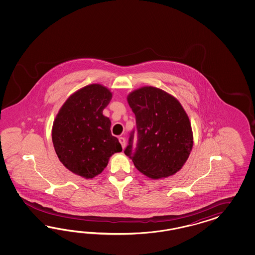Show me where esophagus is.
Instances as JSON below:
<instances>
[{
	"label": "esophagus",
	"mask_w": 255,
	"mask_h": 255,
	"mask_svg": "<svg viewBox=\"0 0 255 255\" xmlns=\"http://www.w3.org/2000/svg\"><path fill=\"white\" fill-rule=\"evenodd\" d=\"M119 142L121 143L122 147L124 148V146H125V138L124 137H119Z\"/></svg>",
	"instance_id": "34e87169"
}]
</instances>
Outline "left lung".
<instances>
[{
    "instance_id": "obj_1",
    "label": "left lung",
    "mask_w": 255,
    "mask_h": 255,
    "mask_svg": "<svg viewBox=\"0 0 255 255\" xmlns=\"http://www.w3.org/2000/svg\"><path fill=\"white\" fill-rule=\"evenodd\" d=\"M136 127L124 153L148 178H166L185 163L193 147V131L185 111L176 98L154 87H143L128 95ZM138 134L132 146L134 132Z\"/></svg>"
}]
</instances>
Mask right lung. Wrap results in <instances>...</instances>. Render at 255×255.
I'll list each match as a JSON object with an SVG mask.
<instances>
[{"instance_id": "1", "label": "right lung", "mask_w": 255, "mask_h": 255, "mask_svg": "<svg viewBox=\"0 0 255 255\" xmlns=\"http://www.w3.org/2000/svg\"><path fill=\"white\" fill-rule=\"evenodd\" d=\"M112 94L99 84L86 86L70 96L55 119L52 142L62 164L73 173L92 178L107 167L108 159L123 150L111 134L103 109Z\"/></svg>"}]
</instances>
